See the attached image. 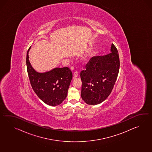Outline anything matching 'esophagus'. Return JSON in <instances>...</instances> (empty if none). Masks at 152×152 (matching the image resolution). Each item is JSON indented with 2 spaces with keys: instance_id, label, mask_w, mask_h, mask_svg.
<instances>
[{
  "instance_id": "esophagus-1",
  "label": "esophagus",
  "mask_w": 152,
  "mask_h": 152,
  "mask_svg": "<svg viewBox=\"0 0 152 152\" xmlns=\"http://www.w3.org/2000/svg\"><path fill=\"white\" fill-rule=\"evenodd\" d=\"M78 75H79V74H78V72L76 71V72H75L74 73V75H73V77H74V78H77L78 76Z\"/></svg>"
}]
</instances>
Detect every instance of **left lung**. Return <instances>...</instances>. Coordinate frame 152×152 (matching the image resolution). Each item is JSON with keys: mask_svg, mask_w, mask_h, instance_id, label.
I'll use <instances>...</instances> for the list:
<instances>
[{"mask_svg": "<svg viewBox=\"0 0 152 152\" xmlns=\"http://www.w3.org/2000/svg\"><path fill=\"white\" fill-rule=\"evenodd\" d=\"M111 53L91 58L80 74L81 97L88 105L100 104L111 94L119 70L118 52L112 44Z\"/></svg>", "mask_w": 152, "mask_h": 152, "instance_id": "8db88e82", "label": "left lung"}]
</instances>
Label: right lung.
<instances>
[{
	"label": "right lung",
	"mask_w": 152,
	"mask_h": 152,
	"mask_svg": "<svg viewBox=\"0 0 152 152\" xmlns=\"http://www.w3.org/2000/svg\"><path fill=\"white\" fill-rule=\"evenodd\" d=\"M28 49L26 58L27 72L31 86L37 96L50 106L61 104L67 96L72 74L68 67L54 68L44 73L37 72L29 60Z\"/></svg>",
	"instance_id": "add662e5"
}]
</instances>
